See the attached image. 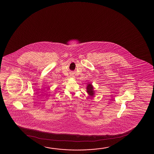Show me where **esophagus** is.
Segmentation results:
<instances>
[{
    "label": "esophagus",
    "mask_w": 154,
    "mask_h": 154,
    "mask_svg": "<svg viewBox=\"0 0 154 154\" xmlns=\"http://www.w3.org/2000/svg\"><path fill=\"white\" fill-rule=\"evenodd\" d=\"M70 77H72V78H74V77H74V75H72V74H71V75H70Z\"/></svg>",
    "instance_id": "1"
}]
</instances>
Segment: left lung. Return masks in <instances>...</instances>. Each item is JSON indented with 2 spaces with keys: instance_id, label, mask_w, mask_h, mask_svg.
Masks as SVG:
<instances>
[{
  "instance_id": "1",
  "label": "left lung",
  "mask_w": 154,
  "mask_h": 154,
  "mask_svg": "<svg viewBox=\"0 0 154 154\" xmlns=\"http://www.w3.org/2000/svg\"><path fill=\"white\" fill-rule=\"evenodd\" d=\"M87 93L91 97H94L95 91H94V87L91 83H88L86 87Z\"/></svg>"
}]
</instances>
